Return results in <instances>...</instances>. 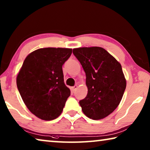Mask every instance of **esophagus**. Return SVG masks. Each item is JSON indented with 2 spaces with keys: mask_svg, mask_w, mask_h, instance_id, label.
Here are the masks:
<instances>
[{
  "mask_svg": "<svg viewBox=\"0 0 150 150\" xmlns=\"http://www.w3.org/2000/svg\"><path fill=\"white\" fill-rule=\"evenodd\" d=\"M77 87H78L77 85H75L74 87H71V91H73V92H75V91H76V89H77Z\"/></svg>",
  "mask_w": 150,
  "mask_h": 150,
  "instance_id": "obj_1",
  "label": "esophagus"
}]
</instances>
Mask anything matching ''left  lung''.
Returning a JSON list of instances; mask_svg holds the SVG:
<instances>
[{
    "mask_svg": "<svg viewBox=\"0 0 150 150\" xmlns=\"http://www.w3.org/2000/svg\"><path fill=\"white\" fill-rule=\"evenodd\" d=\"M86 75L87 96L79 101L83 113L93 120H100L117 108L126 87L120 63L100 47L74 48Z\"/></svg>",
    "mask_w": 150,
    "mask_h": 150,
    "instance_id": "8db88e82",
    "label": "left lung"
}]
</instances>
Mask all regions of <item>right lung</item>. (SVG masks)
I'll return each mask as SVG.
<instances>
[{
	"label": "right lung",
	"instance_id": "add662e5",
	"mask_svg": "<svg viewBox=\"0 0 150 150\" xmlns=\"http://www.w3.org/2000/svg\"><path fill=\"white\" fill-rule=\"evenodd\" d=\"M71 53V48H40L28 55L18 73L16 85L22 100L42 120L57 118L70 96L62 65Z\"/></svg>",
	"mask_w": 150,
	"mask_h": 150
}]
</instances>
